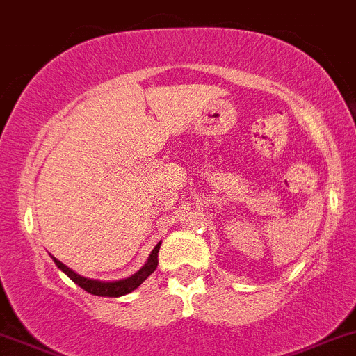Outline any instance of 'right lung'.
Wrapping results in <instances>:
<instances>
[{
  "mask_svg": "<svg viewBox=\"0 0 356 356\" xmlns=\"http://www.w3.org/2000/svg\"><path fill=\"white\" fill-rule=\"evenodd\" d=\"M160 245L161 243H158V245L155 246V250H153L152 254H149L148 261H146V264L143 265V267L139 268L134 275H131V277H127V279H120V281L105 282V281H96V279L82 277V275L75 274L72 268H68L67 265H63L62 261L56 260L55 257H53V261H55L56 267H58L60 270L65 272L68 277L75 282V284L81 286V288L84 291H88V293L96 294V296L118 298V296H124V294L132 293V291L138 288V286H141L143 282H145L146 279L153 274V272H155V268L158 265V250H160Z\"/></svg>",
  "mask_w": 356,
  "mask_h": 356,
  "instance_id": "add662e5",
  "label": "right lung"
}]
</instances>
